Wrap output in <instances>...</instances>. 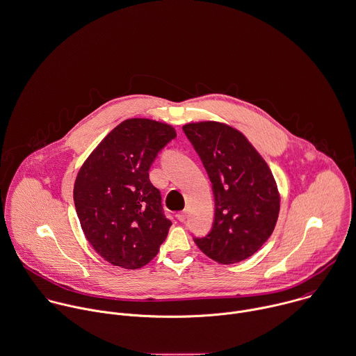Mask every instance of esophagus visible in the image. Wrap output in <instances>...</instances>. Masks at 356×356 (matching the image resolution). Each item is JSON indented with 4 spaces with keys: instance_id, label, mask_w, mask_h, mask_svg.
Wrapping results in <instances>:
<instances>
[{
    "instance_id": "esophagus-1",
    "label": "esophagus",
    "mask_w": 356,
    "mask_h": 356,
    "mask_svg": "<svg viewBox=\"0 0 356 356\" xmlns=\"http://www.w3.org/2000/svg\"><path fill=\"white\" fill-rule=\"evenodd\" d=\"M177 218H178L181 222H185L186 218H188V213H186V211H179V213L177 214Z\"/></svg>"
}]
</instances>
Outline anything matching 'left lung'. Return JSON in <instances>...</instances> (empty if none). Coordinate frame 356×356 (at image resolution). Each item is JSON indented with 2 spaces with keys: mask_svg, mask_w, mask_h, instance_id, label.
Here are the masks:
<instances>
[{
  "mask_svg": "<svg viewBox=\"0 0 356 356\" xmlns=\"http://www.w3.org/2000/svg\"><path fill=\"white\" fill-rule=\"evenodd\" d=\"M199 154L214 193V221L197 247L220 264L240 262L272 235L279 216L273 175L237 129L214 121L182 127Z\"/></svg>",
  "mask_w": 356,
  "mask_h": 356,
  "instance_id": "obj_1",
  "label": "left lung"
}]
</instances>
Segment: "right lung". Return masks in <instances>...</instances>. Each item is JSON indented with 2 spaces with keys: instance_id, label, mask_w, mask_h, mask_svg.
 <instances>
[{
  "instance_id": "right-lung-1",
  "label": "right lung",
  "mask_w": 356,
  "mask_h": 356,
  "mask_svg": "<svg viewBox=\"0 0 356 356\" xmlns=\"http://www.w3.org/2000/svg\"><path fill=\"white\" fill-rule=\"evenodd\" d=\"M177 134L147 119L119 124L81 167L74 206L84 235L108 262L138 269L152 261L172 222L149 179L157 154Z\"/></svg>"
}]
</instances>
